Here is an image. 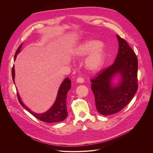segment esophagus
I'll use <instances>...</instances> for the list:
<instances>
[{"label":"esophagus","instance_id":"esophagus-1","mask_svg":"<svg viewBox=\"0 0 153 153\" xmlns=\"http://www.w3.org/2000/svg\"><path fill=\"white\" fill-rule=\"evenodd\" d=\"M76 81H77V82H79V83H83L84 82V79L82 77L80 76L77 78Z\"/></svg>","mask_w":153,"mask_h":153}]
</instances>
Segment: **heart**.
Instances as JSON below:
<instances>
[{"instance_id":"heart-1","label":"heart","mask_w":153,"mask_h":153,"mask_svg":"<svg viewBox=\"0 0 153 153\" xmlns=\"http://www.w3.org/2000/svg\"><path fill=\"white\" fill-rule=\"evenodd\" d=\"M89 53H90L85 61V66L91 72H97L105 63L106 59L105 46L97 40L87 39L75 49L74 55L76 57H82Z\"/></svg>"}]
</instances>
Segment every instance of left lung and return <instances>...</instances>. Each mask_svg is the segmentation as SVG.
Instances as JSON below:
<instances>
[{
  "mask_svg": "<svg viewBox=\"0 0 153 153\" xmlns=\"http://www.w3.org/2000/svg\"><path fill=\"white\" fill-rule=\"evenodd\" d=\"M118 52L114 64L91 79L96 108L103 115L115 114L123 109L138 89V59L127 41L117 35ZM119 74L121 81L117 86L111 85L112 78Z\"/></svg>",
  "mask_w": 153,
  "mask_h": 153,
  "instance_id": "1",
  "label": "left lung"
}]
</instances>
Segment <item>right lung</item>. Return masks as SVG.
Returning <instances> with one entry per match:
<instances>
[{
	"mask_svg": "<svg viewBox=\"0 0 153 153\" xmlns=\"http://www.w3.org/2000/svg\"><path fill=\"white\" fill-rule=\"evenodd\" d=\"M21 46H22V44L19 46V48L16 50V52L15 55V59H16V55L20 52V49L21 48ZM14 68L15 67L13 65L12 69V76L13 82L15 84ZM71 87V81L69 79L68 77H67L64 79V82L62 83V84L61 85V87L59 89L57 98L55 104L51 108V109H49V110H48L47 112L41 114L34 113L33 112L31 111L30 109H29L26 106H25V104L22 102L18 92H17V97H18L19 102L22 107L26 110H27L29 112H30L33 116L38 118V120L44 122L48 123L61 122L64 121L68 115L66 104V96H67V93L68 91L70 89Z\"/></svg>",
	"mask_w": 153,
	"mask_h": 153,
	"instance_id": "1",
	"label": "right lung"
}]
</instances>
